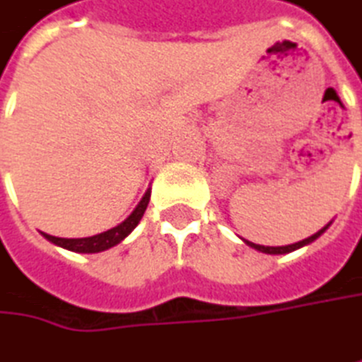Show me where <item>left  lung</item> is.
Listing matches in <instances>:
<instances>
[{
	"label": "left lung",
	"instance_id": "obj_1",
	"mask_svg": "<svg viewBox=\"0 0 362 362\" xmlns=\"http://www.w3.org/2000/svg\"><path fill=\"white\" fill-rule=\"evenodd\" d=\"M332 223V221H329ZM329 223L325 226V228H321L319 232H315L313 236H309V238H305V240H300V243H294V245H286V247H263V245H255V243H248V240H245L248 247L255 248V250H259V252H265V255H286V252H292V250H298V248L307 247V245H311V243H315L327 228H329Z\"/></svg>",
	"mask_w": 362,
	"mask_h": 362
}]
</instances>
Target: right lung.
Listing matches in <instances>:
<instances>
[{
  "label": "right lung",
  "instance_id": "obj_1",
  "mask_svg": "<svg viewBox=\"0 0 362 362\" xmlns=\"http://www.w3.org/2000/svg\"><path fill=\"white\" fill-rule=\"evenodd\" d=\"M148 199H151V188H147V192L143 194L141 203L134 207V211L128 215L122 223H117L115 228L107 230V232H101V234H95V236H86V238H57V236H51L41 232L49 243H53L55 247L66 248V250H72V252H101V250H107V248L119 245L136 226L139 221L143 219L145 209L148 205Z\"/></svg>",
  "mask_w": 362,
  "mask_h": 362
}]
</instances>
